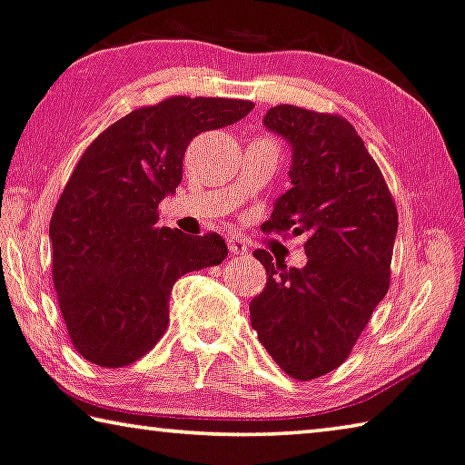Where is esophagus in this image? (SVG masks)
<instances>
[{
	"mask_svg": "<svg viewBox=\"0 0 465 465\" xmlns=\"http://www.w3.org/2000/svg\"><path fill=\"white\" fill-rule=\"evenodd\" d=\"M227 248H230L232 254H244L248 252L246 242L238 238V235H227Z\"/></svg>",
	"mask_w": 465,
	"mask_h": 465,
	"instance_id": "34e87169",
	"label": "esophagus"
}]
</instances>
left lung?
Here are the masks:
<instances>
[{
	"label": "left lung",
	"mask_w": 465,
	"mask_h": 465,
	"mask_svg": "<svg viewBox=\"0 0 465 465\" xmlns=\"http://www.w3.org/2000/svg\"><path fill=\"white\" fill-rule=\"evenodd\" d=\"M262 123L292 148V188L275 200L262 230L307 235V265L286 269L254 251L267 286L251 301V323L273 361L307 382L349 357L388 292L397 206L342 116L280 104Z\"/></svg>",
	"instance_id": "left-lung-1"
}]
</instances>
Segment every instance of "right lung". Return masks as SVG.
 <instances>
[{
    "label": "right lung",
    "instance_id": "right-lung-1",
    "mask_svg": "<svg viewBox=\"0 0 465 465\" xmlns=\"http://www.w3.org/2000/svg\"><path fill=\"white\" fill-rule=\"evenodd\" d=\"M252 102L175 95L137 108L89 143L50 221L52 277L74 349L100 367L137 361L164 334L179 277L219 265V233L158 227L204 131L238 123Z\"/></svg>",
    "mask_w": 465,
    "mask_h": 465
}]
</instances>
